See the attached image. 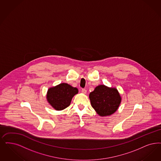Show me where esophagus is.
Returning a JSON list of instances; mask_svg holds the SVG:
<instances>
[{
	"mask_svg": "<svg viewBox=\"0 0 161 161\" xmlns=\"http://www.w3.org/2000/svg\"><path fill=\"white\" fill-rule=\"evenodd\" d=\"M81 92L84 94H86L87 92V90H86L85 89H81Z\"/></svg>",
	"mask_w": 161,
	"mask_h": 161,
	"instance_id": "1",
	"label": "esophagus"
}]
</instances>
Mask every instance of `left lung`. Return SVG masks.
<instances>
[{"mask_svg":"<svg viewBox=\"0 0 161 161\" xmlns=\"http://www.w3.org/2000/svg\"><path fill=\"white\" fill-rule=\"evenodd\" d=\"M92 107L101 116H109L118 108L121 97L115 88L104 85L97 86L89 95Z\"/></svg>","mask_w":161,"mask_h":161,"instance_id":"8db88e82","label":"left lung"}]
</instances>
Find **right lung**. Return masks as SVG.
Listing matches in <instances>:
<instances>
[{
	"label": "right lung",
	"mask_w": 161,
	"mask_h": 161,
	"mask_svg": "<svg viewBox=\"0 0 161 161\" xmlns=\"http://www.w3.org/2000/svg\"><path fill=\"white\" fill-rule=\"evenodd\" d=\"M78 93V89L66 83L58 84L48 90L47 98L48 103L56 110H62L71 103L72 97Z\"/></svg>",
	"instance_id": "add662e5"
}]
</instances>
